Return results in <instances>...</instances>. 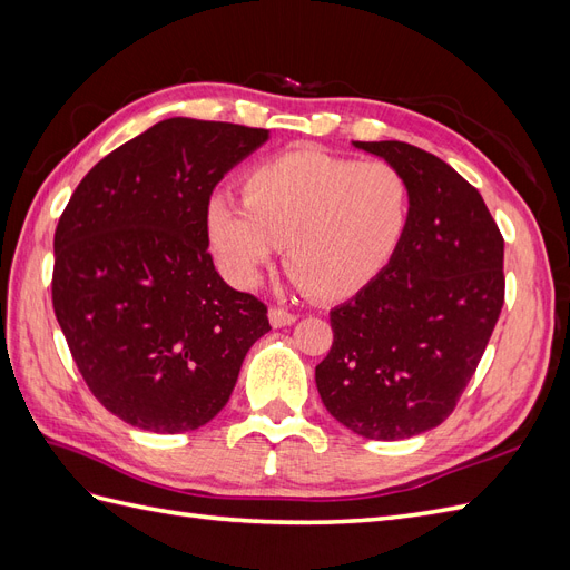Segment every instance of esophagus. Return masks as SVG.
<instances>
[{
	"label": "esophagus",
	"mask_w": 570,
	"mask_h": 570,
	"mask_svg": "<svg viewBox=\"0 0 570 570\" xmlns=\"http://www.w3.org/2000/svg\"><path fill=\"white\" fill-rule=\"evenodd\" d=\"M268 318H271V323H273L275 327H285V325L295 323L299 316H297L295 312H287V308H283V306H271Z\"/></svg>",
	"instance_id": "esophagus-1"
}]
</instances>
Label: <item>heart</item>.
<instances>
[{
    "label": "heart",
    "instance_id": "heart-1",
    "mask_svg": "<svg viewBox=\"0 0 570 570\" xmlns=\"http://www.w3.org/2000/svg\"><path fill=\"white\" fill-rule=\"evenodd\" d=\"M409 218L411 187L394 164L292 149L249 170L243 202H206L204 226L233 285L256 287L285 245L299 285L318 299H347L387 268Z\"/></svg>",
    "mask_w": 570,
    "mask_h": 570
}]
</instances>
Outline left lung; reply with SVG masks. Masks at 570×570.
Wrapping results in <instances>:
<instances>
[{
  "label": "left lung",
  "mask_w": 570,
  "mask_h": 570,
  "mask_svg": "<svg viewBox=\"0 0 570 570\" xmlns=\"http://www.w3.org/2000/svg\"><path fill=\"white\" fill-rule=\"evenodd\" d=\"M411 187L400 249L331 312L333 347L316 366L325 409L368 440H404L450 419L504 306V237L478 189L406 142H354Z\"/></svg>",
  "instance_id": "left-lung-1"
}]
</instances>
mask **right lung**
<instances>
[{"label":"right lung","mask_w":570,"mask_h":570,"mask_svg":"<svg viewBox=\"0 0 570 570\" xmlns=\"http://www.w3.org/2000/svg\"><path fill=\"white\" fill-rule=\"evenodd\" d=\"M268 130L166 118L92 166L55 233L51 304L85 385L132 428L176 435L228 404L268 308L220 278L204 212Z\"/></svg>","instance_id":"right-lung-1"}]
</instances>
